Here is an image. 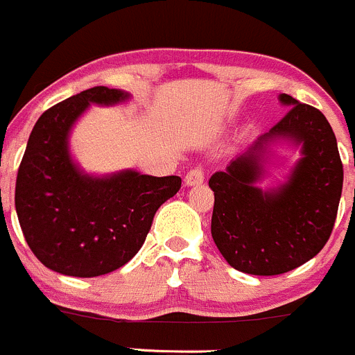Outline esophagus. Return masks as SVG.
<instances>
[{"instance_id":"1","label":"esophagus","mask_w":355,"mask_h":355,"mask_svg":"<svg viewBox=\"0 0 355 355\" xmlns=\"http://www.w3.org/2000/svg\"><path fill=\"white\" fill-rule=\"evenodd\" d=\"M203 179H205V174H203L202 167H195V169H191L188 174H186L184 184H186V186L202 184Z\"/></svg>"}]
</instances>
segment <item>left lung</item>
Returning a JSON list of instances; mask_svg holds the SVG:
<instances>
[{"label":"left lung","instance_id":"8db88e82","mask_svg":"<svg viewBox=\"0 0 355 355\" xmlns=\"http://www.w3.org/2000/svg\"><path fill=\"white\" fill-rule=\"evenodd\" d=\"M285 117L226 171L212 174V238L231 268L255 276L288 272L311 261L329 240L338 212L343 166L335 132L318 108L279 94ZM286 139L302 157L289 181L266 192L268 146Z\"/></svg>","mask_w":355,"mask_h":355}]
</instances>
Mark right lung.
Instances as JSON below:
<instances>
[{"label": "right lung", "instance_id": "add662e5", "mask_svg": "<svg viewBox=\"0 0 355 355\" xmlns=\"http://www.w3.org/2000/svg\"><path fill=\"white\" fill-rule=\"evenodd\" d=\"M125 100L121 89L91 87L48 108L29 136L17 174V216L33 254L60 275L94 278L128 264L159 207L181 188L179 176L136 171L89 176L72 160L70 129L87 107Z\"/></svg>", "mask_w": 355, "mask_h": 355}]
</instances>
